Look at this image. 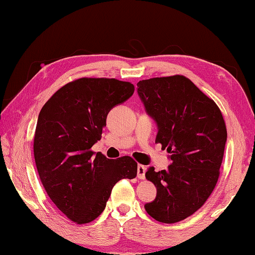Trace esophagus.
Returning <instances> with one entry per match:
<instances>
[{"instance_id": "34e87169", "label": "esophagus", "mask_w": 255, "mask_h": 255, "mask_svg": "<svg viewBox=\"0 0 255 255\" xmlns=\"http://www.w3.org/2000/svg\"><path fill=\"white\" fill-rule=\"evenodd\" d=\"M145 172H146V166L141 165V164H138L137 166V178L143 180L145 179Z\"/></svg>"}]
</instances>
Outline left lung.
<instances>
[{
    "label": "left lung",
    "mask_w": 255,
    "mask_h": 255,
    "mask_svg": "<svg viewBox=\"0 0 255 255\" xmlns=\"http://www.w3.org/2000/svg\"><path fill=\"white\" fill-rule=\"evenodd\" d=\"M146 112L157 125L155 143L170 153L166 170L150 166L146 179L156 198L145 210L157 222L173 224L195 214L219 178L227 130L217 105L183 75L153 77L137 83Z\"/></svg>",
    "instance_id": "left-lung-1"
}]
</instances>
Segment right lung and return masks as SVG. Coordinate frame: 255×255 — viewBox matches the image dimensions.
<instances>
[{
	"instance_id": "obj_1",
	"label": "right lung",
	"mask_w": 255,
	"mask_h": 255,
	"mask_svg": "<svg viewBox=\"0 0 255 255\" xmlns=\"http://www.w3.org/2000/svg\"><path fill=\"white\" fill-rule=\"evenodd\" d=\"M133 91L130 82L82 77L62 86L40 110L33 138L37 171L47 195L72 222L94 221L114 185L137 175L130 156L110 159L91 150L109 111Z\"/></svg>"
}]
</instances>
